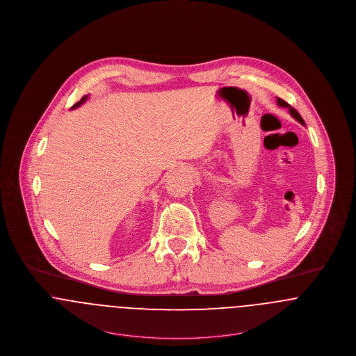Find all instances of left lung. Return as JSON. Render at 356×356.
<instances>
[{
    "mask_svg": "<svg viewBox=\"0 0 356 356\" xmlns=\"http://www.w3.org/2000/svg\"><path fill=\"white\" fill-rule=\"evenodd\" d=\"M277 105L281 106V107H288L289 108V113H291V115H292L293 118H296L301 125H305V122H304V120H302V117L298 114V111L296 110V108H293L291 107V105H288L284 99H281V98H277Z\"/></svg>",
    "mask_w": 356,
    "mask_h": 356,
    "instance_id": "obj_1",
    "label": "left lung"
}]
</instances>
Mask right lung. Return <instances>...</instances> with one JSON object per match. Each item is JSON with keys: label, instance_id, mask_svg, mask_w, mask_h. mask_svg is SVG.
I'll use <instances>...</instances> for the list:
<instances>
[{"label": "right lung", "instance_id": "add662e5", "mask_svg": "<svg viewBox=\"0 0 356 356\" xmlns=\"http://www.w3.org/2000/svg\"><path fill=\"white\" fill-rule=\"evenodd\" d=\"M87 98H88V95H86V97H83V98H82V99H81L79 102H76L75 105L72 106V108H75V107H79V106L82 105V104H84V102H86V99H87Z\"/></svg>", "mask_w": 356, "mask_h": 356}]
</instances>
